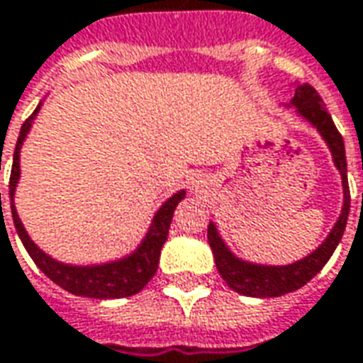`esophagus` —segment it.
<instances>
[{"instance_id": "1", "label": "esophagus", "mask_w": 363, "mask_h": 363, "mask_svg": "<svg viewBox=\"0 0 363 363\" xmlns=\"http://www.w3.org/2000/svg\"><path fill=\"white\" fill-rule=\"evenodd\" d=\"M189 189L194 191V194H199V196H203L206 191H208V179L206 176H194L189 179Z\"/></svg>"}]
</instances>
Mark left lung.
I'll return each mask as SVG.
<instances>
[{
	"mask_svg": "<svg viewBox=\"0 0 363 363\" xmlns=\"http://www.w3.org/2000/svg\"><path fill=\"white\" fill-rule=\"evenodd\" d=\"M286 108H296V113L301 119H306L312 128L318 130L322 140L332 153L334 165L342 176V187H344V206L342 213L334 223L332 232L322 244L313 250L312 254L301 257L288 266H267V264H254L245 262L242 257L233 254L232 250L221 240L216 223L210 221L208 225V242L216 257L218 272L223 281L238 294L247 298H279L284 294L296 291L301 286H306L313 276L320 274L328 259L332 257L337 244L342 242V235L346 230L347 213H350V186H347V162L344 138L335 128L334 119L328 113L325 104L320 94L308 84H296L294 97L286 104Z\"/></svg>",
	"mask_w": 363,
	"mask_h": 363,
	"instance_id": "8db88e82",
	"label": "left lung"
}]
</instances>
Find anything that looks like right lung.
Listing matches in <instances>:
<instances>
[{
	"label": "right lung",
	"instance_id": "add662e5",
	"mask_svg": "<svg viewBox=\"0 0 363 363\" xmlns=\"http://www.w3.org/2000/svg\"><path fill=\"white\" fill-rule=\"evenodd\" d=\"M40 106L35 111L26 119V123L21 125L19 138L16 143V152H13V164H11V177H9V203H11V216L16 223L17 235L21 240V244L26 245L28 254L35 262V266L48 278L57 284L65 291L82 296V298H96V300H118V298H128L135 296L138 291H142L147 281L155 276L157 264H160V254L164 247L167 233H169V223L174 218L177 203L186 198V189H179L172 198H167L162 203V208L155 211L150 230L143 235V240L138 244V247L131 254L123 255L119 259H111L106 264H91V266H75V264H63L60 259L48 255L43 250L38 247V244L29 238L26 232L23 223L19 220L16 210V189L19 182V152L21 145L28 138L29 130L33 125V119L40 113ZM0 208H1V194H0Z\"/></svg>",
	"mask_w": 363,
	"mask_h": 363
}]
</instances>
